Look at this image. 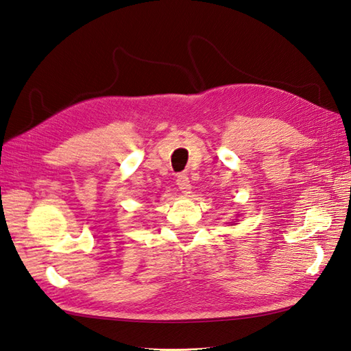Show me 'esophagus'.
I'll list each match as a JSON object with an SVG mask.
<instances>
[{
	"instance_id": "1",
	"label": "esophagus",
	"mask_w": 351,
	"mask_h": 351,
	"mask_svg": "<svg viewBox=\"0 0 351 351\" xmlns=\"http://www.w3.org/2000/svg\"><path fill=\"white\" fill-rule=\"evenodd\" d=\"M176 185L179 186V190H181L184 194H190V193H191L190 178L186 176L185 173L178 175V178H176Z\"/></svg>"
}]
</instances>
